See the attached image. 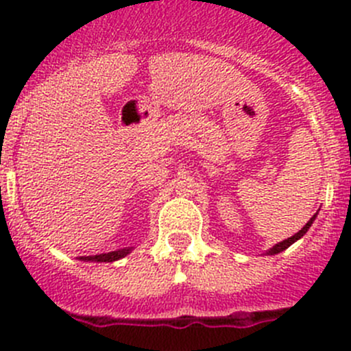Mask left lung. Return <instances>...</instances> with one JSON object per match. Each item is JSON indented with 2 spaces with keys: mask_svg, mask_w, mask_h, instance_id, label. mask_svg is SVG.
<instances>
[{
  "mask_svg": "<svg viewBox=\"0 0 351 351\" xmlns=\"http://www.w3.org/2000/svg\"><path fill=\"white\" fill-rule=\"evenodd\" d=\"M316 215H317V214H314V215H313V217H311V221H309V222H307V224H306V226H304V228H302V229H300V231H299V232H295V234H293V236H292V238H287V239H284V241H282V243L275 244V246H274V247H270V250H268V251H267V254H277V253H280V251H284V250H287V247H289V246H290V244H293V243H295V241H297V239H300V238H302V236H304V234H306V232H307V231H309L311 224H313V222H314V219H316Z\"/></svg>",
  "mask_w": 351,
  "mask_h": 351,
  "instance_id": "obj_1",
  "label": "left lung"
}]
</instances>
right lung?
Wrapping results in <instances>:
<instances>
[{
    "instance_id": "obj_1",
    "label": "right lung",
    "mask_w": 351,
    "mask_h": 351,
    "mask_svg": "<svg viewBox=\"0 0 351 351\" xmlns=\"http://www.w3.org/2000/svg\"><path fill=\"white\" fill-rule=\"evenodd\" d=\"M129 253H130V247H123V250L110 251V253H101V254H93V256H80V260H83V261H117Z\"/></svg>"
}]
</instances>
